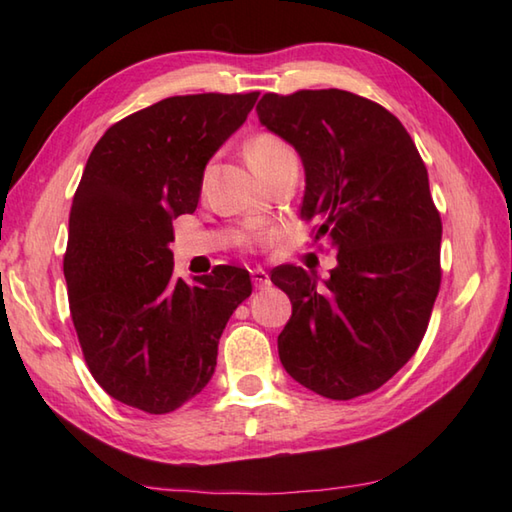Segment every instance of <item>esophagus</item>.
<instances>
[{
	"label": "esophagus",
	"mask_w": 512,
	"mask_h": 512,
	"mask_svg": "<svg viewBox=\"0 0 512 512\" xmlns=\"http://www.w3.org/2000/svg\"><path fill=\"white\" fill-rule=\"evenodd\" d=\"M250 277H253V286H255L257 290H264V288L270 286V277H268L266 270H262V268L253 270V273H250Z\"/></svg>",
	"instance_id": "1"
}]
</instances>
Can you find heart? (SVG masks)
<instances>
[{
	"label": "heart",
	"mask_w": 512,
	"mask_h": 512,
	"mask_svg": "<svg viewBox=\"0 0 512 512\" xmlns=\"http://www.w3.org/2000/svg\"><path fill=\"white\" fill-rule=\"evenodd\" d=\"M244 154L248 165L253 167L259 176L266 178L279 167L297 165V154L284 138L273 132H257L246 140Z\"/></svg>",
	"instance_id": "1"
}]
</instances>
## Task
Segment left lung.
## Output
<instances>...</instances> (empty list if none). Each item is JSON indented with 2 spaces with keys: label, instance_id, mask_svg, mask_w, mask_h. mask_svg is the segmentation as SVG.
Segmentation results:
<instances>
[{
  "label": "left lung",
  "instance_id": "left-lung-1",
  "mask_svg": "<svg viewBox=\"0 0 512 512\" xmlns=\"http://www.w3.org/2000/svg\"><path fill=\"white\" fill-rule=\"evenodd\" d=\"M257 116L297 149L301 217L336 250L328 279L292 264L270 273L292 303L281 365L325 398L369 394L416 354L440 290L442 222L427 167L398 118L352 92H268Z\"/></svg>",
  "mask_w": 512,
  "mask_h": 512
}]
</instances>
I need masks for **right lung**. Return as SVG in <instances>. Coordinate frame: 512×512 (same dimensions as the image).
I'll return each instance as SVG.
<instances>
[{
	"label": "right lung",
	"instance_id": "add662e5",
	"mask_svg": "<svg viewBox=\"0 0 512 512\" xmlns=\"http://www.w3.org/2000/svg\"><path fill=\"white\" fill-rule=\"evenodd\" d=\"M259 92L171 96L112 125L83 169L63 257L70 314L96 383L147 413L198 396L233 310L250 297L244 268L173 277V220L193 213L204 167L244 125Z\"/></svg>",
	"mask_w": 512,
	"mask_h": 512
}]
</instances>
